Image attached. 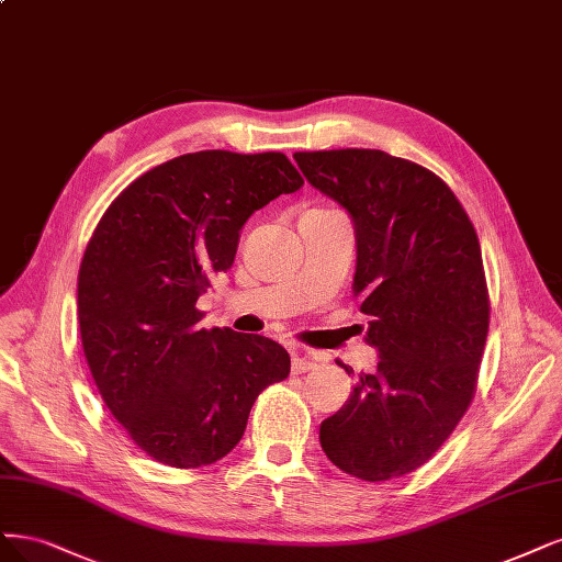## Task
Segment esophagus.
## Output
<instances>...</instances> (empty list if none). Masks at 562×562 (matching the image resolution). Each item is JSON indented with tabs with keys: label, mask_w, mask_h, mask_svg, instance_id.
<instances>
[{
	"label": "esophagus",
	"mask_w": 562,
	"mask_h": 562,
	"mask_svg": "<svg viewBox=\"0 0 562 562\" xmlns=\"http://www.w3.org/2000/svg\"><path fill=\"white\" fill-rule=\"evenodd\" d=\"M318 362L316 356H312L308 351H302V348H293V374H304L308 370H314Z\"/></svg>",
	"instance_id": "obj_1"
}]
</instances>
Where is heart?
<instances>
[{"label": "heart", "mask_w": 562, "mask_h": 562, "mask_svg": "<svg viewBox=\"0 0 562 562\" xmlns=\"http://www.w3.org/2000/svg\"><path fill=\"white\" fill-rule=\"evenodd\" d=\"M314 211H318V209H314Z\"/></svg>", "instance_id": "b5f03b06"}]
</instances>
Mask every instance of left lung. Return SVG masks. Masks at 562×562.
<instances>
[{
    "mask_svg": "<svg viewBox=\"0 0 562 562\" xmlns=\"http://www.w3.org/2000/svg\"><path fill=\"white\" fill-rule=\"evenodd\" d=\"M293 158L353 221V295L379 351L376 372L321 423V447L362 481L404 476L441 449L476 393L491 318L479 237L451 188L416 162L372 148Z\"/></svg>",
    "mask_w": 562,
    "mask_h": 562,
    "instance_id": "obj_1",
    "label": "left lung"
}]
</instances>
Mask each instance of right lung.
Listing matches in <instances>:
<instances>
[{"label": "right lung", "mask_w": 562, "mask_h": 562, "mask_svg": "<svg viewBox=\"0 0 562 562\" xmlns=\"http://www.w3.org/2000/svg\"><path fill=\"white\" fill-rule=\"evenodd\" d=\"M304 186L283 153L200 150L132 181L79 269V327L104 404L142 451L190 470L237 447L256 397L290 374L285 348L195 306L235 262L239 229Z\"/></svg>", "instance_id": "1"}]
</instances>
